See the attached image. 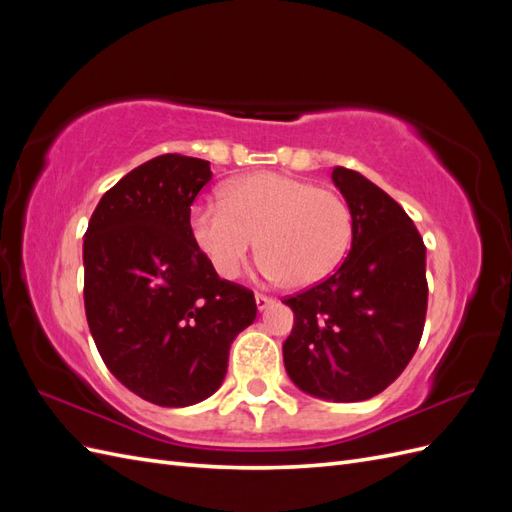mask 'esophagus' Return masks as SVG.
I'll list each match as a JSON object with an SVG mask.
<instances>
[{"instance_id": "1", "label": "esophagus", "mask_w": 512, "mask_h": 512, "mask_svg": "<svg viewBox=\"0 0 512 512\" xmlns=\"http://www.w3.org/2000/svg\"><path fill=\"white\" fill-rule=\"evenodd\" d=\"M275 299L273 297H267V294H256V305H258V309L262 312V309H267L271 303H273Z\"/></svg>"}]
</instances>
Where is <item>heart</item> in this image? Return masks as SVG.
I'll use <instances>...</instances> for the list:
<instances>
[{
  "mask_svg": "<svg viewBox=\"0 0 512 512\" xmlns=\"http://www.w3.org/2000/svg\"><path fill=\"white\" fill-rule=\"evenodd\" d=\"M190 235L211 269L235 280L258 239L269 280L307 288L344 260L352 211L342 194L282 173H252L224 185L222 200L190 209Z\"/></svg>",
  "mask_w": 512,
  "mask_h": 512,
  "instance_id": "obj_1",
  "label": "heart"
}]
</instances>
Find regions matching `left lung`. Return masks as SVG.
I'll use <instances>...</instances> for the list:
<instances>
[{
	"instance_id": "obj_1",
	"label": "left lung",
	"mask_w": 512,
	"mask_h": 512,
	"mask_svg": "<svg viewBox=\"0 0 512 512\" xmlns=\"http://www.w3.org/2000/svg\"><path fill=\"white\" fill-rule=\"evenodd\" d=\"M331 177L352 211V247L327 280L284 299L294 312L284 365L309 395L363 401L399 378L423 337L425 243L376 183L344 166Z\"/></svg>"
}]
</instances>
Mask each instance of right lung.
<instances>
[{
  "mask_svg": "<svg viewBox=\"0 0 512 512\" xmlns=\"http://www.w3.org/2000/svg\"><path fill=\"white\" fill-rule=\"evenodd\" d=\"M207 160L166 153L130 170L91 215L85 314L111 374L164 408L220 389L230 344L256 320L250 288L222 280L190 235Z\"/></svg>",
  "mask_w": 512,
  "mask_h": 512,
  "instance_id": "1",
  "label": "right lung"
}]
</instances>
